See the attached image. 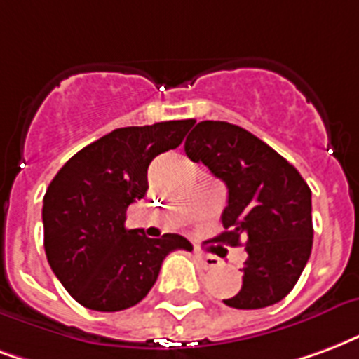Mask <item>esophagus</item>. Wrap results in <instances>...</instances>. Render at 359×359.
<instances>
[{"label":"esophagus","instance_id":"34e87169","mask_svg":"<svg viewBox=\"0 0 359 359\" xmlns=\"http://www.w3.org/2000/svg\"><path fill=\"white\" fill-rule=\"evenodd\" d=\"M194 257H196V261L200 262V266L205 268V270H211V268L220 266V261L217 259V257H205V255L200 253V251H196V253H194Z\"/></svg>","mask_w":359,"mask_h":359}]
</instances>
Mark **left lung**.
<instances>
[{
  "label": "left lung",
  "instance_id": "1",
  "mask_svg": "<svg viewBox=\"0 0 359 359\" xmlns=\"http://www.w3.org/2000/svg\"><path fill=\"white\" fill-rule=\"evenodd\" d=\"M192 161H201L228 188L222 211L228 245L245 240L240 293L224 304L255 310L280 302L301 278L312 251V192L287 159L228 121H200L184 142Z\"/></svg>",
  "mask_w": 359,
  "mask_h": 359
}]
</instances>
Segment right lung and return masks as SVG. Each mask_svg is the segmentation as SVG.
Listing matches in <instances>:
<instances>
[{
  "label": "right lung",
  "mask_w": 359,
  "mask_h": 359,
  "mask_svg": "<svg viewBox=\"0 0 359 359\" xmlns=\"http://www.w3.org/2000/svg\"><path fill=\"white\" fill-rule=\"evenodd\" d=\"M194 119L121 127L81 148L51 180L43 198L49 266L72 299L97 312H118L144 299L179 233L158 240L127 230L126 213L148 190V165L182 142Z\"/></svg>",
  "instance_id": "1"
}]
</instances>
